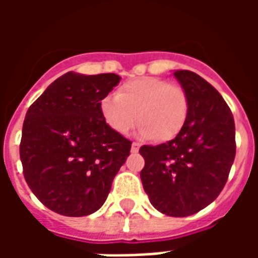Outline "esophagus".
<instances>
[{
  "mask_svg": "<svg viewBox=\"0 0 258 258\" xmlns=\"http://www.w3.org/2000/svg\"><path fill=\"white\" fill-rule=\"evenodd\" d=\"M140 144H138V142H133V144H131V152H133V153H137V152L140 151Z\"/></svg>",
  "mask_w": 258,
  "mask_h": 258,
  "instance_id": "1",
  "label": "esophagus"
}]
</instances>
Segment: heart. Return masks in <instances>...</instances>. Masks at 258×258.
<instances>
[{"label": "heart", "mask_w": 258, "mask_h": 258, "mask_svg": "<svg viewBox=\"0 0 258 258\" xmlns=\"http://www.w3.org/2000/svg\"><path fill=\"white\" fill-rule=\"evenodd\" d=\"M101 112L107 125L118 134H127L138 121L142 138L173 140L184 128L189 102L182 87L160 77H138L124 83L116 95H106Z\"/></svg>", "instance_id": "1"}]
</instances>
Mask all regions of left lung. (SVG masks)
Returning a JSON list of instances; mask_svg holds the SVG:
<instances>
[{"instance_id":"1","label":"left lung","mask_w":258,"mask_h":258,"mask_svg":"<svg viewBox=\"0 0 258 258\" xmlns=\"http://www.w3.org/2000/svg\"><path fill=\"white\" fill-rule=\"evenodd\" d=\"M189 112L184 128L166 144L141 146V181L152 206L170 217H186L209 206L227 184L236 144L231 109L220 92L189 70L174 72Z\"/></svg>"}]
</instances>
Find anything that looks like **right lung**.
Returning <instances> with one entry per match:
<instances>
[{"mask_svg":"<svg viewBox=\"0 0 258 258\" xmlns=\"http://www.w3.org/2000/svg\"><path fill=\"white\" fill-rule=\"evenodd\" d=\"M118 81L114 73L69 72L26 113L20 141L23 175L49 210L83 217L105 203L133 144L110 128L101 112V101Z\"/></svg>","mask_w":258,"mask_h":258,"instance_id":"right-lung-1","label":"right lung"}]
</instances>
